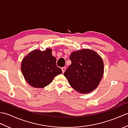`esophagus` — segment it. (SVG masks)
<instances>
[{
	"instance_id": "obj_1",
	"label": "esophagus",
	"mask_w": 128,
	"mask_h": 128,
	"mask_svg": "<svg viewBox=\"0 0 128 128\" xmlns=\"http://www.w3.org/2000/svg\"><path fill=\"white\" fill-rule=\"evenodd\" d=\"M66 67L62 68V73H64L65 72V71H66Z\"/></svg>"
}]
</instances>
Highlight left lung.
<instances>
[{
    "instance_id": "1",
    "label": "left lung",
    "mask_w": 128,
    "mask_h": 128,
    "mask_svg": "<svg viewBox=\"0 0 128 128\" xmlns=\"http://www.w3.org/2000/svg\"><path fill=\"white\" fill-rule=\"evenodd\" d=\"M72 64L64 73L69 84L81 94L91 92L97 87L103 77L104 64L96 52L83 49L70 54Z\"/></svg>"
}]
</instances>
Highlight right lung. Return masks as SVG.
Masks as SVG:
<instances>
[{"mask_svg":"<svg viewBox=\"0 0 128 128\" xmlns=\"http://www.w3.org/2000/svg\"><path fill=\"white\" fill-rule=\"evenodd\" d=\"M52 50H35L24 57L21 62V72L27 82L31 86L43 88L52 82L56 76L62 71L56 65V58Z\"/></svg>","mask_w":128,"mask_h":128,"instance_id":"right-lung-1","label":"right lung"}]
</instances>
